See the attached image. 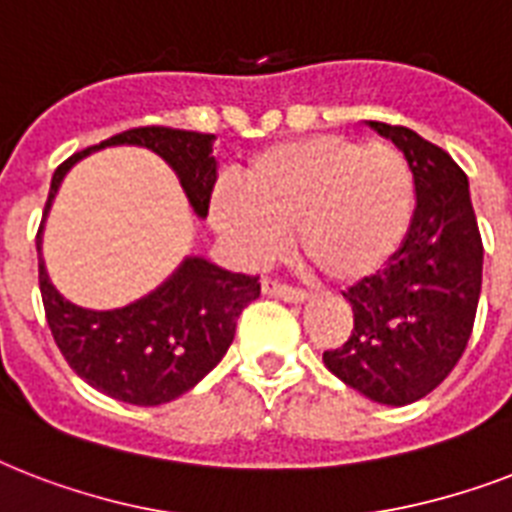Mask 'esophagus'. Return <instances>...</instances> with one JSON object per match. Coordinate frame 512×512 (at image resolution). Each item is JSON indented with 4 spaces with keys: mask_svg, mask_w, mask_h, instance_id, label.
I'll return each instance as SVG.
<instances>
[{
    "mask_svg": "<svg viewBox=\"0 0 512 512\" xmlns=\"http://www.w3.org/2000/svg\"><path fill=\"white\" fill-rule=\"evenodd\" d=\"M263 292L271 297H279L284 303H305V300L311 297L308 292H303V289L289 287V284H281V281L276 279H263Z\"/></svg>",
    "mask_w": 512,
    "mask_h": 512,
    "instance_id": "esophagus-1",
    "label": "esophagus"
}]
</instances>
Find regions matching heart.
<instances>
[{
    "label": "heart",
    "mask_w": 512,
    "mask_h": 512,
    "mask_svg": "<svg viewBox=\"0 0 512 512\" xmlns=\"http://www.w3.org/2000/svg\"><path fill=\"white\" fill-rule=\"evenodd\" d=\"M412 217L414 177L404 154L342 135L265 148L241 170V191L217 188L209 201V220L244 260H268L292 231L297 252L342 287L380 273Z\"/></svg>",
    "instance_id": "heart-1"
}]
</instances>
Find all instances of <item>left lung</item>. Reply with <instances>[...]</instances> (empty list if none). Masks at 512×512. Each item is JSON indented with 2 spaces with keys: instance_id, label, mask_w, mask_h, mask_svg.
Segmentation results:
<instances>
[{
  "instance_id": "obj_1",
  "label": "left lung",
  "mask_w": 512,
  "mask_h": 512,
  "mask_svg": "<svg viewBox=\"0 0 512 512\" xmlns=\"http://www.w3.org/2000/svg\"><path fill=\"white\" fill-rule=\"evenodd\" d=\"M404 154L414 177V217L385 271L345 292L353 332L324 350L335 377L377 404L428 396L465 353L476 321L484 244L468 175L444 148L409 127L366 122Z\"/></svg>"
}]
</instances>
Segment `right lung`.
Segmentation results:
<instances>
[{
    "label": "right lung",
    "mask_w": 512,
    "mask_h": 512,
    "mask_svg": "<svg viewBox=\"0 0 512 512\" xmlns=\"http://www.w3.org/2000/svg\"><path fill=\"white\" fill-rule=\"evenodd\" d=\"M215 135L138 127L79 151L60 164L50 183L36 233L39 289L50 332L68 366L100 393L135 406H159L204 380L231 348L236 319L260 297L257 276L231 273L207 257L188 255L170 279L135 303L114 311H90L52 287L42 260L44 220L63 177L76 162L106 146H140L162 156L183 185L193 215L207 217L217 180Z\"/></svg>",
    "instance_id": "add662e5"
}]
</instances>
